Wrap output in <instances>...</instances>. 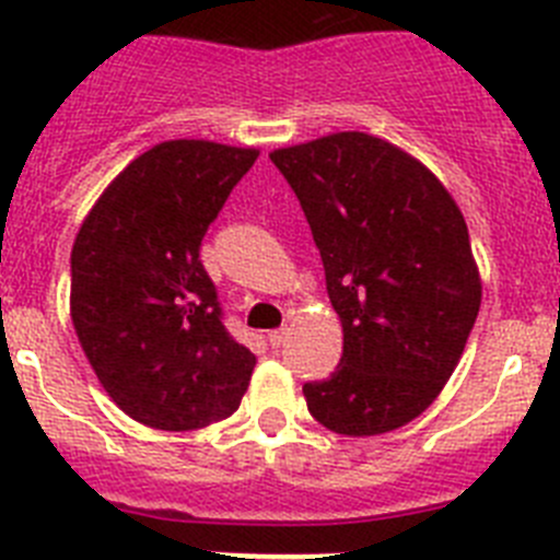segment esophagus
Listing matches in <instances>:
<instances>
[{"label":"esophagus","instance_id":"obj_1","mask_svg":"<svg viewBox=\"0 0 560 560\" xmlns=\"http://www.w3.org/2000/svg\"><path fill=\"white\" fill-rule=\"evenodd\" d=\"M285 336H289V328H280V330H271L269 334V345L271 348H280L285 341Z\"/></svg>","mask_w":560,"mask_h":560}]
</instances>
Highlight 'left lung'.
Listing matches in <instances>:
<instances>
[{
	"instance_id": "obj_1",
	"label": "left lung",
	"mask_w": 560,
	"mask_h": 560,
	"mask_svg": "<svg viewBox=\"0 0 560 560\" xmlns=\"http://www.w3.org/2000/svg\"><path fill=\"white\" fill-rule=\"evenodd\" d=\"M296 192L341 319L339 368L305 384L325 429L373 438L427 412L477 323L468 226L423 162L364 131L269 153Z\"/></svg>"
}]
</instances>
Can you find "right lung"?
Listing matches in <instances>:
<instances>
[{"label":"right lung","mask_w":560,"mask_h":560,"mask_svg":"<svg viewBox=\"0 0 560 560\" xmlns=\"http://www.w3.org/2000/svg\"><path fill=\"white\" fill-rule=\"evenodd\" d=\"M257 148L167 140L131 162L89 210L72 246L69 311L108 398L162 432L230 418L255 353L230 336L201 237Z\"/></svg>","instance_id":"add662e5"}]
</instances>
